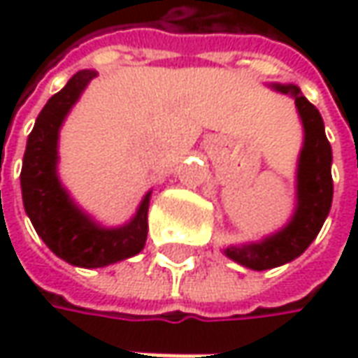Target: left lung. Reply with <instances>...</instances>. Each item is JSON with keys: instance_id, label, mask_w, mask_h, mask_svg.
<instances>
[{"instance_id": "left-lung-1", "label": "left lung", "mask_w": 358, "mask_h": 358, "mask_svg": "<svg viewBox=\"0 0 358 358\" xmlns=\"http://www.w3.org/2000/svg\"><path fill=\"white\" fill-rule=\"evenodd\" d=\"M277 93L289 95L303 123V147L296 159L295 211L287 225L261 241L229 245L223 249L231 261L253 271L281 267L291 263L315 241L333 203V151L324 135L319 109L293 83H268Z\"/></svg>"}]
</instances>
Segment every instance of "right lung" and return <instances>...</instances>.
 Instances as JSON below:
<instances>
[{
    "instance_id": "add662e5",
    "label": "right lung",
    "mask_w": 358,
    "mask_h": 358,
    "mask_svg": "<svg viewBox=\"0 0 358 358\" xmlns=\"http://www.w3.org/2000/svg\"><path fill=\"white\" fill-rule=\"evenodd\" d=\"M95 76L93 69L77 71L41 109L27 137L20 177L23 207L37 235L59 259L83 268L107 267L143 251L147 211L153 193L151 189L145 193L127 223L105 227L71 199L59 181V131Z\"/></svg>"
}]
</instances>
